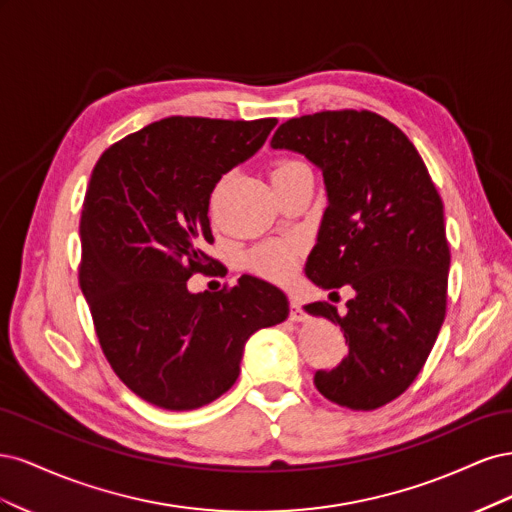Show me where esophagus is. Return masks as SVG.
Segmentation results:
<instances>
[{
    "label": "esophagus",
    "mask_w": 512,
    "mask_h": 512,
    "mask_svg": "<svg viewBox=\"0 0 512 512\" xmlns=\"http://www.w3.org/2000/svg\"><path fill=\"white\" fill-rule=\"evenodd\" d=\"M288 318H290L292 322H303V320L307 318V314L303 312V307H301V301H299L297 297H290V312H288Z\"/></svg>",
    "instance_id": "1"
}]
</instances>
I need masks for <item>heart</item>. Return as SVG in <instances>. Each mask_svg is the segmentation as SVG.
I'll return each mask as SVG.
<instances>
[{"mask_svg":"<svg viewBox=\"0 0 512 512\" xmlns=\"http://www.w3.org/2000/svg\"><path fill=\"white\" fill-rule=\"evenodd\" d=\"M301 162L292 158H280L273 162L271 179L286 173V170L299 166ZM301 256V247L297 241H271L256 247L250 254V269L271 282H286L288 277L297 269V262Z\"/></svg>","mask_w":512,"mask_h":512,"instance_id":"heart-1","label":"heart"}]
</instances>
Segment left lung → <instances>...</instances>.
<instances>
[{
	"mask_svg": "<svg viewBox=\"0 0 512 512\" xmlns=\"http://www.w3.org/2000/svg\"><path fill=\"white\" fill-rule=\"evenodd\" d=\"M271 147L303 153L327 185L329 207L305 275L320 288L354 290L346 314L327 301L305 305L339 324L348 346L337 367L316 371V389L350 410L382 408L414 382L446 316L451 250L442 198L410 138L378 113L294 117Z\"/></svg>",
	"mask_w": 512,
	"mask_h": 512,
	"instance_id": "obj_1",
	"label": "left lung"
}]
</instances>
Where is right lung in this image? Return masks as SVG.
Wrapping results in <instances>:
<instances>
[{"mask_svg":"<svg viewBox=\"0 0 512 512\" xmlns=\"http://www.w3.org/2000/svg\"><path fill=\"white\" fill-rule=\"evenodd\" d=\"M275 123L166 117L108 147L91 170L79 284L106 361L151 406L211 404L239 378L247 337L288 316L284 292L252 275L220 292L188 290L218 262L205 254L215 183Z\"/></svg>","mask_w":512,"mask_h":512,"instance_id":"obj_1","label":"right lung"}]
</instances>
